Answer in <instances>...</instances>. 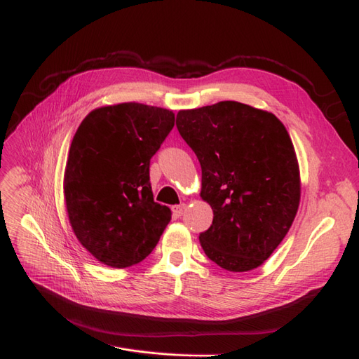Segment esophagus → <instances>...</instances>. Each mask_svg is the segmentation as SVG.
<instances>
[{"label":"esophagus","mask_w":359,"mask_h":359,"mask_svg":"<svg viewBox=\"0 0 359 359\" xmlns=\"http://www.w3.org/2000/svg\"><path fill=\"white\" fill-rule=\"evenodd\" d=\"M185 209H187V204H177V206H172V215L176 218H179L182 217L183 212H185Z\"/></svg>","instance_id":"34e87169"}]
</instances>
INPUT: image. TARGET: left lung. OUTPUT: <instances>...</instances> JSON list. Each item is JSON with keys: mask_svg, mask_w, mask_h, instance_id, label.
<instances>
[{"mask_svg": "<svg viewBox=\"0 0 359 359\" xmlns=\"http://www.w3.org/2000/svg\"><path fill=\"white\" fill-rule=\"evenodd\" d=\"M201 165L200 197L213 221L200 233L208 257L231 272L259 268L290 230L301 177L287 129L272 112L234 100L177 112Z\"/></svg>", "mask_w": 359, "mask_h": 359, "instance_id": "left-lung-1", "label": "left lung"}]
</instances>
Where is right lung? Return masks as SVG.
Listing matches in <instances>:
<instances>
[{"instance_id": "1", "label": "right lung", "mask_w": 359, "mask_h": 359, "mask_svg": "<svg viewBox=\"0 0 359 359\" xmlns=\"http://www.w3.org/2000/svg\"><path fill=\"white\" fill-rule=\"evenodd\" d=\"M174 112L137 102L96 108L81 121L65 170V200L79 243L111 268H129L156 247L171 210L153 200L150 159Z\"/></svg>"}]
</instances>
